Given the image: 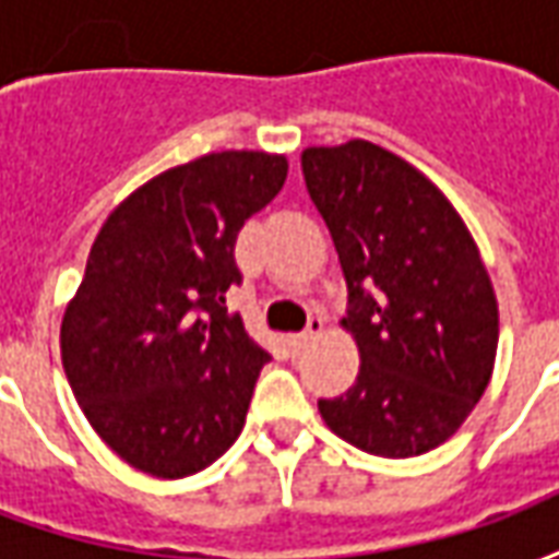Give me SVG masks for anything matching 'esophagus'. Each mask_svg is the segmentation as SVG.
Here are the masks:
<instances>
[{
    "label": "esophagus",
    "instance_id": "obj_1",
    "mask_svg": "<svg viewBox=\"0 0 559 559\" xmlns=\"http://www.w3.org/2000/svg\"><path fill=\"white\" fill-rule=\"evenodd\" d=\"M320 332H323V317H311V320H308V329L293 338V347H305V344H308V341H314Z\"/></svg>",
    "mask_w": 559,
    "mask_h": 559
}]
</instances>
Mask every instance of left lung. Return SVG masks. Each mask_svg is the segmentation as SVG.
Here are the masks:
<instances>
[{"instance_id":"8db88e82","label":"left lung","mask_w":559,"mask_h":559,"mask_svg":"<svg viewBox=\"0 0 559 559\" xmlns=\"http://www.w3.org/2000/svg\"><path fill=\"white\" fill-rule=\"evenodd\" d=\"M302 176L347 281L341 320L359 347L344 395L317 401L341 440L413 457L445 443L491 383L497 296L443 191L368 140L302 152Z\"/></svg>"}]
</instances>
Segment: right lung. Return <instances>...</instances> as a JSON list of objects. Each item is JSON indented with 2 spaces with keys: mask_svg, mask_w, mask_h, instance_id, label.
I'll list each match as a JSON object with an SVG mask.
<instances>
[{
  "mask_svg": "<svg viewBox=\"0 0 559 559\" xmlns=\"http://www.w3.org/2000/svg\"><path fill=\"white\" fill-rule=\"evenodd\" d=\"M284 179V155L212 152L140 185L92 242L62 365L95 433L148 476L200 473L242 433L269 353L227 311L233 248Z\"/></svg>",
  "mask_w": 559,
  "mask_h": 559,
  "instance_id": "obj_1",
  "label": "right lung"
}]
</instances>
